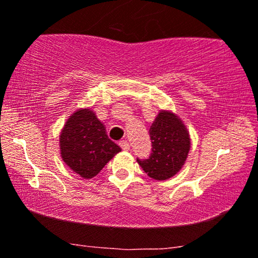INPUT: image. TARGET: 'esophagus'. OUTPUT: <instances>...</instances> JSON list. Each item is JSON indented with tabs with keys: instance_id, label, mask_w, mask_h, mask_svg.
<instances>
[{
	"instance_id": "34e87169",
	"label": "esophagus",
	"mask_w": 258,
	"mask_h": 258,
	"mask_svg": "<svg viewBox=\"0 0 258 258\" xmlns=\"http://www.w3.org/2000/svg\"><path fill=\"white\" fill-rule=\"evenodd\" d=\"M119 147H121L122 149H123V150H125V151H128V150L130 149L129 143L126 142V141H121V142H119Z\"/></svg>"
}]
</instances>
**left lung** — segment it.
<instances>
[{"label":"left lung","instance_id":"1","mask_svg":"<svg viewBox=\"0 0 258 258\" xmlns=\"http://www.w3.org/2000/svg\"><path fill=\"white\" fill-rule=\"evenodd\" d=\"M151 154L137 162L149 177L165 181L181 170L190 150V136L181 118L161 110L150 126Z\"/></svg>","mask_w":258,"mask_h":258}]
</instances>
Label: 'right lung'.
<instances>
[{"label": "right lung", "mask_w": 258, "mask_h": 258, "mask_svg": "<svg viewBox=\"0 0 258 258\" xmlns=\"http://www.w3.org/2000/svg\"><path fill=\"white\" fill-rule=\"evenodd\" d=\"M59 149L63 162L87 179L121 151L91 109H79L68 118L59 135Z\"/></svg>", "instance_id": "1"}]
</instances>
